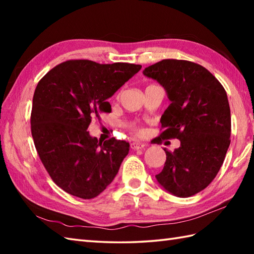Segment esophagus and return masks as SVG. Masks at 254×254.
<instances>
[{
    "label": "esophagus",
    "mask_w": 254,
    "mask_h": 254,
    "mask_svg": "<svg viewBox=\"0 0 254 254\" xmlns=\"http://www.w3.org/2000/svg\"><path fill=\"white\" fill-rule=\"evenodd\" d=\"M145 146H146V144L141 143V142H133L131 144V148L134 150H138V149H143Z\"/></svg>",
    "instance_id": "obj_1"
}]
</instances>
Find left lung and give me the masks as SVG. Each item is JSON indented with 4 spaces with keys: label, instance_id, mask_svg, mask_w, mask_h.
I'll return each mask as SVG.
<instances>
[{
    "label": "left lung",
    "instance_id": "left-lung-1",
    "mask_svg": "<svg viewBox=\"0 0 254 254\" xmlns=\"http://www.w3.org/2000/svg\"><path fill=\"white\" fill-rule=\"evenodd\" d=\"M171 101L160 119L157 141L178 138L180 147L166 153L156 179L165 190L189 197L204 190L222 167L230 144L231 118L227 94L208 69L186 60L166 59L146 67Z\"/></svg>",
    "mask_w": 254,
    "mask_h": 254
}]
</instances>
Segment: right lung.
<instances>
[{"mask_svg":"<svg viewBox=\"0 0 254 254\" xmlns=\"http://www.w3.org/2000/svg\"><path fill=\"white\" fill-rule=\"evenodd\" d=\"M142 65L69 60L50 69L38 83L30 116L31 135L53 182L71 195L90 199L117 176L130 144L91 137V119L109 112L108 98Z\"/></svg>","mask_w":254,"mask_h":254,"instance_id":"right-lung-1","label":"right lung"}]
</instances>
